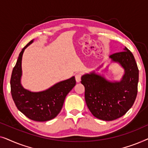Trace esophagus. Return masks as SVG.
<instances>
[{"instance_id": "obj_1", "label": "esophagus", "mask_w": 148, "mask_h": 148, "mask_svg": "<svg viewBox=\"0 0 148 148\" xmlns=\"http://www.w3.org/2000/svg\"><path fill=\"white\" fill-rule=\"evenodd\" d=\"M81 78H82V74L81 73H77L75 75V80L76 82L79 83L81 82Z\"/></svg>"}]
</instances>
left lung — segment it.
<instances>
[{"instance_id": "1", "label": "left lung", "mask_w": 148, "mask_h": 148, "mask_svg": "<svg viewBox=\"0 0 148 148\" xmlns=\"http://www.w3.org/2000/svg\"><path fill=\"white\" fill-rule=\"evenodd\" d=\"M125 69L119 82H110L94 72L82 76L85 100L89 110L97 119L110 121L127 113L134 104L137 94L139 69L134 56L125 47L124 51L110 56Z\"/></svg>"}]
</instances>
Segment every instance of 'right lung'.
I'll return each mask as SVG.
<instances>
[{"instance_id":"right-lung-1","label":"right lung","mask_w":148,"mask_h":148,"mask_svg":"<svg viewBox=\"0 0 148 148\" xmlns=\"http://www.w3.org/2000/svg\"><path fill=\"white\" fill-rule=\"evenodd\" d=\"M31 40L20 52L12 71L11 92L18 110L31 120L39 122L55 118L61 110L66 95L76 84L75 77L56 84L48 90L41 92H31L21 86V60L24 50Z\"/></svg>"}]
</instances>
